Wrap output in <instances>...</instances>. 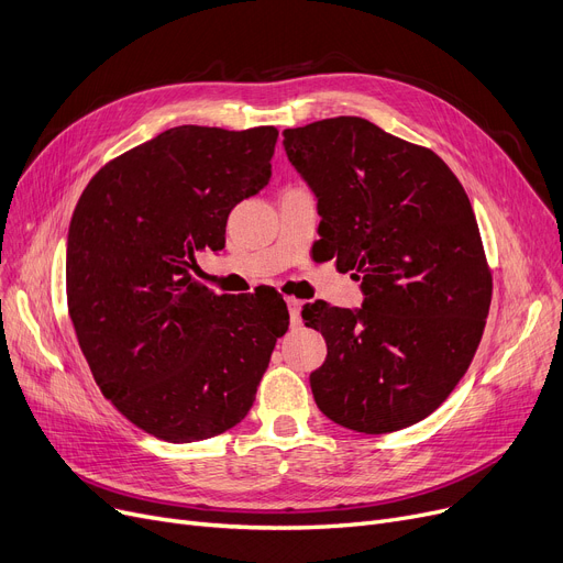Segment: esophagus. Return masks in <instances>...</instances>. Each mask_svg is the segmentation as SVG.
I'll list each match as a JSON object with an SVG mask.
<instances>
[{
    "label": "esophagus",
    "instance_id": "1",
    "mask_svg": "<svg viewBox=\"0 0 563 563\" xmlns=\"http://www.w3.org/2000/svg\"><path fill=\"white\" fill-rule=\"evenodd\" d=\"M287 308H289V317H291V327H299L301 323V301L294 299V297H287Z\"/></svg>",
    "mask_w": 563,
    "mask_h": 563
}]
</instances>
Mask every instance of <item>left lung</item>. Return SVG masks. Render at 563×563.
I'll return each mask as SVG.
<instances>
[{"instance_id":"1","label":"left lung","mask_w":563,"mask_h":563,"mask_svg":"<svg viewBox=\"0 0 563 563\" xmlns=\"http://www.w3.org/2000/svg\"><path fill=\"white\" fill-rule=\"evenodd\" d=\"M285 151L319 207V253L361 280V310L303 306L327 340L310 374L323 416L358 433L424 420L482 342L493 274L470 198L431 147L358 115L285 130Z\"/></svg>"}]
</instances>
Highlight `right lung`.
Masks as SVG:
<instances>
[{"instance_id": "add662e5", "label": "right lung", "mask_w": 563, "mask_h": 563, "mask_svg": "<svg viewBox=\"0 0 563 563\" xmlns=\"http://www.w3.org/2000/svg\"><path fill=\"white\" fill-rule=\"evenodd\" d=\"M274 125H180L107 162L81 191L66 255L68 314L102 395L168 442L214 438L255 401L283 297L214 294L196 251L225 246L228 214L272 177Z\"/></svg>"}]
</instances>
